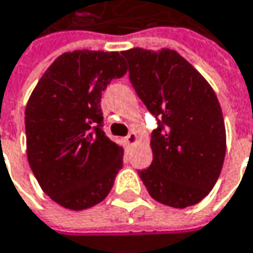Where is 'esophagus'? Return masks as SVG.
I'll list each match as a JSON object with an SVG mask.
<instances>
[{
  "label": "esophagus",
  "mask_w": 253,
  "mask_h": 253,
  "mask_svg": "<svg viewBox=\"0 0 253 253\" xmlns=\"http://www.w3.org/2000/svg\"><path fill=\"white\" fill-rule=\"evenodd\" d=\"M136 141H137V134H136L134 131H130V133L127 134L126 143H127V144H130V146H133V144H134Z\"/></svg>",
  "instance_id": "1"
}]
</instances>
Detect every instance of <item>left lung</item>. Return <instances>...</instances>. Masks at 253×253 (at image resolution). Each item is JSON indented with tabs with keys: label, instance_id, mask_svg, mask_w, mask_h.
Listing matches in <instances>:
<instances>
[{
	"label": "left lung",
	"instance_id": "8db88e82",
	"mask_svg": "<svg viewBox=\"0 0 253 253\" xmlns=\"http://www.w3.org/2000/svg\"><path fill=\"white\" fill-rule=\"evenodd\" d=\"M122 55L128 78L157 119L151 133L153 161L138 170L156 201L185 208L214 188L225 159L224 116L201 73L175 50L133 48Z\"/></svg>",
	"mask_w": 253,
	"mask_h": 253
}]
</instances>
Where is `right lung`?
<instances>
[{
	"instance_id": "right-lung-1",
	"label": "right lung",
	"mask_w": 253,
	"mask_h": 253,
	"mask_svg": "<svg viewBox=\"0 0 253 253\" xmlns=\"http://www.w3.org/2000/svg\"><path fill=\"white\" fill-rule=\"evenodd\" d=\"M126 72L119 52H66L28 100V163L43 192L63 208L81 211L102 203L123 167V147L102 130L100 102L107 84Z\"/></svg>"
}]
</instances>
